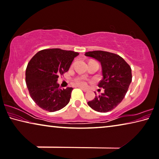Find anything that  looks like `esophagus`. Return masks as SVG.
<instances>
[{
    "label": "esophagus",
    "instance_id": "1",
    "mask_svg": "<svg viewBox=\"0 0 159 159\" xmlns=\"http://www.w3.org/2000/svg\"><path fill=\"white\" fill-rule=\"evenodd\" d=\"M80 89H81L82 91H84V92H88V91H89V89H85V88H83V87H80Z\"/></svg>",
    "mask_w": 159,
    "mask_h": 159
}]
</instances>
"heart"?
Instances as JSON below:
<instances>
[{
    "label": "heart",
    "instance_id": "heart-1",
    "mask_svg": "<svg viewBox=\"0 0 159 159\" xmlns=\"http://www.w3.org/2000/svg\"><path fill=\"white\" fill-rule=\"evenodd\" d=\"M74 83L78 87H84L87 85V80L84 77H77L74 80Z\"/></svg>",
    "mask_w": 159,
    "mask_h": 159
}]
</instances>
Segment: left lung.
Masks as SVG:
<instances>
[{"instance_id": "obj_1", "label": "left lung", "mask_w": 159, "mask_h": 159, "mask_svg": "<svg viewBox=\"0 0 159 159\" xmlns=\"http://www.w3.org/2000/svg\"><path fill=\"white\" fill-rule=\"evenodd\" d=\"M84 55L101 63L103 78L98 87L104 89V93L95 96L87 104L97 111H110L121 103L127 92L132 80L131 67L123 58L114 53L95 50L85 52Z\"/></svg>"}]
</instances>
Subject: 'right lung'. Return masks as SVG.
Segmentation results:
<instances>
[{"mask_svg": "<svg viewBox=\"0 0 159 159\" xmlns=\"http://www.w3.org/2000/svg\"><path fill=\"white\" fill-rule=\"evenodd\" d=\"M79 53L59 48L39 51L28 62L25 82L29 93L36 104L44 110L53 112L69 103L72 87L59 89L57 79L69 70Z\"/></svg>", "mask_w": 159, "mask_h": 159, "instance_id": "1", "label": "right lung"}]
</instances>
